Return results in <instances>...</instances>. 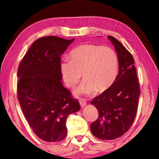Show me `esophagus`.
<instances>
[{
	"mask_svg": "<svg viewBox=\"0 0 159 159\" xmlns=\"http://www.w3.org/2000/svg\"><path fill=\"white\" fill-rule=\"evenodd\" d=\"M79 103H80V106H81V107H84V106L86 105V102L83 99H80Z\"/></svg>",
	"mask_w": 159,
	"mask_h": 159,
	"instance_id": "1",
	"label": "esophagus"
}]
</instances>
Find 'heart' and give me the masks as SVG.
I'll use <instances>...</instances> for the list:
<instances>
[{"mask_svg": "<svg viewBox=\"0 0 159 159\" xmlns=\"http://www.w3.org/2000/svg\"><path fill=\"white\" fill-rule=\"evenodd\" d=\"M118 65V57L111 48L83 44L71 52L70 60L62 63L60 72L68 88L77 84L82 74L85 80L75 92L88 95L111 88L116 80Z\"/></svg>", "mask_w": 159, "mask_h": 159, "instance_id": "1", "label": "heart"}]
</instances>
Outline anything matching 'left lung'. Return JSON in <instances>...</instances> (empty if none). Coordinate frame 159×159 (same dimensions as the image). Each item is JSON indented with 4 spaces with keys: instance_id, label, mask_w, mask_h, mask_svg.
Returning a JSON list of instances; mask_svg holds the SVG:
<instances>
[{
    "instance_id": "1",
    "label": "left lung",
    "mask_w": 159,
    "mask_h": 159,
    "mask_svg": "<svg viewBox=\"0 0 159 159\" xmlns=\"http://www.w3.org/2000/svg\"><path fill=\"white\" fill-rule=\"evenodd\" d=\"M114 45L119 62V72L113 84L91 102L99 117L90 130L101 140H114L125 134L134 123L140 94L134 60L122 43L108 36Z\"/></svg>"
}]
</instances>
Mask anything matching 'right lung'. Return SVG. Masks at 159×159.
I'll return each mask as SVG.
<instances>
[{
    "instance_id": "1",
    "label": "right lung",
    "mask_w": 159,
    "mask_h": 159,
    "mask_svg": "<svg viewBox=\"0 0 159 159\" xmlns=\"http://www.w3.org/2000/svg\"><path fill=\"white\" fill-rule=\"evenodd\" d=\"M74 40L41 37L33 43L19 65L20 106L34 134L46 142L64 139L68 115L80 108L79 101L61 82L60 57Z\"/></svg>"
}]
</instances>
